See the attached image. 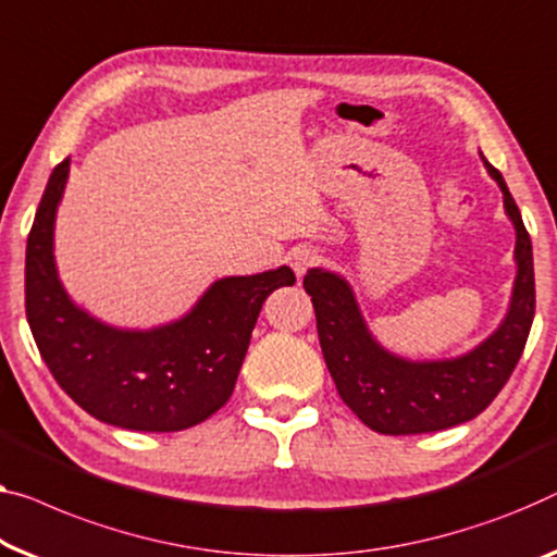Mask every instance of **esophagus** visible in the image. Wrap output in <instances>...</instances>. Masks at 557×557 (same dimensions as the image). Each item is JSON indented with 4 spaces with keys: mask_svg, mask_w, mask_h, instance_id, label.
I'll return each mask as SVG.
<instances>
[{
    "mask_svg": "<svg viewBox=\"0 0 557 557\" xmlns=\"http://www.w3.org/2000/svg\"><path fill=\"white\" fill-rule=\"evenodd\" d=\"M314 264H320V252L312 250V247H297V250L289 252V268L295 270L297 277H302Z\"/></svg>",
    "mask_w": 557,
    "mask_h": 557,
    "instance_id": "obj_1",
    "label": "esophagus"
}]
</instances>
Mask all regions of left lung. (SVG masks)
Masks as SVG:
<instances>
[{"label": "left lung", "mask_w": 557, "mask_h": 557, "mask_svg": "<svg viewBox=\"0 0 557 557\" xmlns=\"http://www.w3.org/2000/svg\"><path fill=\"white\" fill-rule=\"evenodd\" d=\"M485 168L500 185L505 210L518 232V277L508 318L470 355L443 362L395 358L370 337L345 280L322 270H310L302 280L305 293L312 297L320 347L337 393L375 433H435L478 418L508 383L525 350L535 318L533 245L503 174L491 162Z\"/></svg>", "instance_id": "obj_1"}]
</instances>
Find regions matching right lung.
Returning a JSON list of instances; mask_svg holds the SVG:
<instances>
[{"mask_svg":"<svg viewBox=\"0 0 557 557\" xmlns=\"http://www.w3.org/2000/svg\"><path fill=\"white\" fill-rule=\"evenodd\" d=\"M70 157L57 164L27 237L24 310L41 360L92 418L143 433H177L230 400L264 297L293 285L289 268L225 277L187 318L152 332L112 330L74 307L57 280L54 212Z\"/></svg>","mask_w":557,"mask_h":557,"instance_id":"right-lung-1","label":"right lung"}]
</instances>
